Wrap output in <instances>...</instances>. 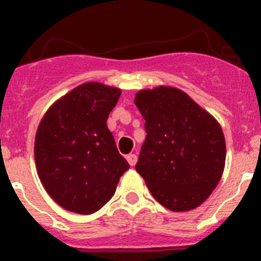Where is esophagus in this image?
I'll use <instances>...</instances> for the list:
<instances>
[{"label": "esophagus", "mask_w": 261, "mask_h": 261, "mask_svg": "<svg viewBox=\"0 0 261 261\" xmlns=\"http://www.w3.org/2000/svg\"><path fill=\"white\" fill-rule=\"evenodd\" d=\"M126 161H128V163L130 166H135L137 163V155L136 154H128L126 155Z\"/></svg>", "instance_id": "esophagus-1"}]
</instances>
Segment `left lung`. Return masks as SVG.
Here are the masks:
<instances>
[{
  "label": "left lung",
  "instance_id": "8db88e82",
  "mask_svg": "<svg viewBox=\"0 0 261 261\" xmlns=\"http://www.w3.org/2000/svg\"><path fill=\"white\" fill-rule=\"evenodd\" d=\"M135 105L146 138L136 170L154 199L172 212L192 211L208 199L225 168L220 123L181 90H140Z\"/></svg>",
  "mask_w": 261,
  "mask_h": 261
}]
</instances>
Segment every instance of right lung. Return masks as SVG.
Instances as JSON below:
<instances>
[{
  "instance_id": "add662e5",
  "label": "right lung",
  "mask_w": 261,
  "mask_h": 261,
  "mask_svg": "<svg viewBox=\"0 0 261 261\" xmlns=\"http://www.w3.org/2000/svg\"><path fill=\"white\" fill-rule=\"evenodd\" d=\"M121 90L86 82L53 103L36 130L35 165L41 184L73 213L98 212L129 168L107 126Z\"/></svg>"
}]
</instances>
